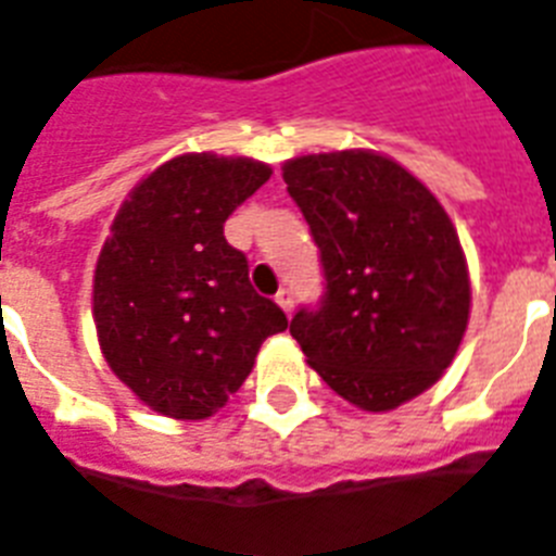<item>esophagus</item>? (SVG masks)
<instances>
[{
	"instance_id": "1",
	"label": "esophagus",
	"mask_w": 556,
	"mask_h": 556,
	"mask_svg": "<svg viewBox=\"0 0 556 556\" xmlns=\"http://www.w3.org/2000/svg\"><path fill=\"white\" fill-rule=\"evenodd\" d=\"M277 305L286 311V314H291L293 311V291L291 288H282V291L277 293Z\"/></svg>"
}]
</instances>
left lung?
<instances>
[{"label": "left lung", "instance_id": "left-lung-1", "mask_svg": "<svg viewBox=\"0 0 556 556\" xmlns=\"http://www.w3.org/2000/svg\"><path fill=\"white\" fill-rule=\"evenodd\" d=\"M282 177L325 277L291 336L344 401L395 409L441 379L464 339L472 296L455 226L418 177L365 149L293 157Z\"/></svg>", "mask_w": 556, "mask_h": 556}]
</instances>
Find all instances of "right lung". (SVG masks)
I'll list each match as a JSON object with an SVG mask.
<instances>
[{"label": "right lung", "mask_w": 556, "mask_h": 556, "mask_svg": "<svg viewBox=\"0 0 556 556\" xmlns=\"http://www.w3.org/2000/svg\"><path fill=\"white\" fill-rule=\"evenodd\" d=\"M270 177L265 163L180 155L135 186L96 265L92 314L106 365L155 413L200 421L240 390L260 344L288 328L223 237Z\"/></svg>", "instance_id": "right-lung-1"}]
</instances>
